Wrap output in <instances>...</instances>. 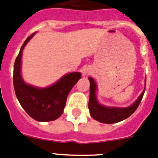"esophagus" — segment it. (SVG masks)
Here are the masks:
<instances>
[{"mask_svg": "<svg viewBox=\"0 0 158 158\" xmlns=\"http://www.w3.org/2000/svg\"><path fill=\"white\" fill-rule=\"evenodd\" d=\"M81 72H82V76H86V75H88V74L91 73L92 71L91 69H90L89 66H84L82 69H81Z\"/></svg>", "mask_w": 158, "mask_h": 158, "instance_id": "1", "label": "esophagus"}]
</instances>
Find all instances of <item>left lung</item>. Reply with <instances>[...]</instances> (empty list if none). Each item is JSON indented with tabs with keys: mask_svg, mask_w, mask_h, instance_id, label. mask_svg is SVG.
<instances>
[{
	"mask_svg": "<svg viewBox=\"0 0 158 158\" xmlns=\"http://www.w3.org/2000/svg\"><path fill=\"white\" fill-rule=\"evenodd\" d=\"M89 80V99L88 108L89 110V114L94 120L103 123H115L122 121L128 118L139 107L143 94L145 93L144 89L142 94L139 95L137 100L128 107H113V106H103L99 103L97 98V89L98 85L95 82L94 79L92 77L88 78Z\"/></svg>",
	"mask_w": 158,
	"mask_h": 158,
	"instance_id": "left-lung-1",
	"label": "left lung"
}]
</instances>
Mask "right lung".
<instances>
[{"label": "right lung", "instance_id": "obj_1", "mask_svg": "<svg viewBox=\"0 0 158 158\" xmlns=\"http://www.w3.org/2000/svg\"><path fill=\"white\" fill-rule=\"evenodd\" d=\"M27 38L15 59L13 85L15 95L21 106L34 120L47 122L61 116L69 92L81 79L80 72H71L62 76L54 84L47 87H37L27 84L21 75L23 50L34 35Z\"/></svg>", "mask_w": 158, "mask_h": 158}]
</instances>
